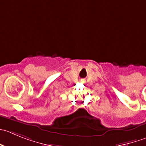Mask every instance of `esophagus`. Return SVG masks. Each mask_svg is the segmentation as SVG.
Masks as SVG:
<instances>
[{
	"label": "esophagus",
	"instance_id": "obj_1",
	"mask_svg": "<svg viewBox=\"0 0 146 146\" xmlns=\"http://www.w3.org/2000/svg\"><path fill=\"white\" fill-rule=\"evenodd\" d=\"M80 82H81L82 84H84V83H85V80H83V79H82V80H80Z\"/></svg>",
	"mask_w": 146,
	"mask_h": 146
}]
</instances>
